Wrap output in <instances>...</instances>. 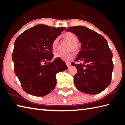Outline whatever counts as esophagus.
<instances>
[{"label":"esophagus","instance_id":"1","mask_svg":"<svg viewBox=\"0 0 125 125\" xmlns=\"http://www.w3.org/2000/svg\"><path fill=\"white\" fill-rule=\"evenodd\" d=\"M66 63L67 66V67H69L71 66V63L70 62H66Z\"/></svg>","mask_w":125,"mask_h":125}]
</instances>
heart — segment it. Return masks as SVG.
Instances as JSON below:
<instances>
[{
    "label": "heart",
    "instance_id": "1",
    "mask_svg": "<svg viewBox=\"0 0 125 125\" xmlns=\"http://www.w3.org/2000/svg\"><path fill=\"white\" fill-rule=\"evenodd\" d=\"M63 37L71 43V45H70L68 49L69 50H72L73 52L76 53V54L80 52V48L78 43H77L78 42V38L74 33L68 31V32L65 33L63 34ZM58 39L55 38L53 41L52 44L53 49H55L57 48V46H58ZM55 57L56 58H60L64 61H70L72 59L73 55L71 52L63 53L58 52L55 53Z\"/></svg>",
    "mask_w": 125,
    "mask_h": 125
}]
</instances>
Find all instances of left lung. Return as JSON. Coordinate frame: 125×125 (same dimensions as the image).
Returning a JSON list of instances; mask_svg holds the SVG:
<instances>
[{
    "label": "left lung",
    "instance_id": "1",
    "mask_svg": "<svg viewBox=\"0 0 125 125\" xmlns=\"http://www.w3.org/2000/svg\"><path fill=\"white\" fill-rule=\"evenodd\" d=\"M66 31L74 33L81 43L75 61L83 63H71L77 69L74 76L75 86L87 94L101 92L110 84L114 68L107 42L102 35L83 26L70 27Z\"/></svg>",
    "mask_w": 125,
    "mask_h": 125
}]
</instances>
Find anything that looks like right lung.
<instances>
[{
    "label": "right lung",
    "instance_id": "right-lung-1",
    "mask_svg": "<svg viewBox=\"0 0 125 125\" xmlns=\"http://www.w3.org/2000/svg\"><path fill=\"white\" fill-rule=\"evenodd\" d=\"M65 29L39 24L24 31L15 40L12 54L14 72L28 94L38 97L48 94L56 85L57 73L67 70L60 58L51 62L54 56L53 41Z\"/></svg>",
    "mask_w": 125,
    "mask_h": 125
}]
</instances>
